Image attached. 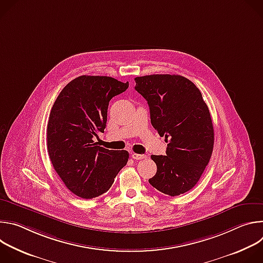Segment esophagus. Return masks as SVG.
Masks as SVG:
<instances>
[{
  "instance_id": "1",
  "label": "esophagus",
  "mask_w": 263,
  "mask_h": 263,
  "mask_svg": "<svg viewBox=\"0 0 263 263\" xmlns=\"http://www.w3.org/2000/svg\"><path fill=\"white\" fill-rule=\"evenodd\" d=\"M131 156H132L133 159H136V160H140V159L146 158L145 155H143V154H137V153H131Z\"/></svg>"
}]
</instances>
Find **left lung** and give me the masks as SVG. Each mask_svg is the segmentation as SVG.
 I'll list each match as a JSON object with an SVG mask.
<instances>
[{
    "mask_svg": "<svg viewBox=\"0 0 263 263\" xmlns=\"http://www.w3.org/2000/svg\"><path fill=\"white\" fill-rule=\"evenodd\" d=\"M135 89L149 107L152 126L165 136L166 156L152 155L156 175L148 179L171 197L191 191L208 164L214 130L207 104L199 88L180 74L136 77Z\"/></svg>",
    "mask_w": 263,
    "mask_h": 263,
    "instance_id": "1",
    "label": "left lung"
}]
</instances>
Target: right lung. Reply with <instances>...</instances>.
Wrapping results in <instances>:
<instances>
[{
	"label": "right lung",
	"instance_id": "add662e5",
	"mask_svg": "<svg viewBox=\"0 0 263 263\" xmlns=\"http://www.w3.org/2000/svg\"><path fill=\"white\" fill-rule=\"evenodd\" d=\"M128 86L111 77L80 76L61 90L52 107L49 157L67 189L82 199L106 193L128 162L125 149H108L93 141L106 127L109 101Z\"/></svg>",
	"mask_w": 263,
	"mask_h": 263
}]
</instances>
